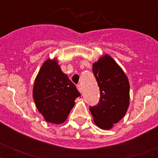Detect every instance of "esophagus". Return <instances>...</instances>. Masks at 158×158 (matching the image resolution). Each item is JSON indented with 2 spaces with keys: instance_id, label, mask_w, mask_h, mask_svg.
Returning <instances> with one entry per match:
<instances>
[{
  "instance_id": "esophagus-1",
  "label": "esophagus",
  "mask_w": 158,
  "mask_h": 158,
  "mask_svg": "<svg viewBox=\"0 0 158 158\" xmlns=\"http://www.w3.org/2000/svg\"><path fill=\"white\" fill-rule=\"evenodd\" d=\"M77 89H78V90H79V93H80V94H82V88H81V86L79 85V84H78V85H77Z\"/></svg>"
}]
</instances>
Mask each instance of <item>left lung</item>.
I'll return each mask as SVG.
<instances>
[{
	"label": "left lung",
	"mask_w": 158,
	"mask_h": 158,
	"mask_svg": "<svg viewBox=\"0 0 158 158\" xmlns=\"http://www.w3.org/2000/svg\"><path fill=\"white\" fill-rule=\"evenodd\" d=\"M93 72L100 89V100L89 110L99 128L110 130L125 116L130 105L129 79L120 65L107 54L93 64Z\"/></svg>",
	"instance_id": "1"
}]
</instances>
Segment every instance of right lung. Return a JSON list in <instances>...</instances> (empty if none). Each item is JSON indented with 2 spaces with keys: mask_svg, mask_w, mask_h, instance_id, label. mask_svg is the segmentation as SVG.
Returning a JSON list of instances; mask_svg holds the SVG:
<instances>
[{
  "mask_svg": "<svg viewBox=\"0 0 158 158\" xmlns=\"http://www.w3.org/2000/svg\"><path fill=\"white\" fill-rule=\"evenodd\" d=\"M79 96L56 59L47 60L36 77L33 89L36 106L46 121L56 125L64 122L74 107V100Z\"/></svg>",
  "mask_w": 158,
  "mask_h": 158,
  "instance_id": "obj_1",
  "label": "right lung"
}]
</instances>
